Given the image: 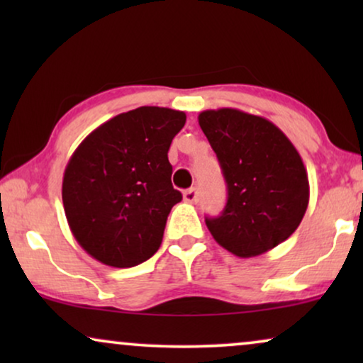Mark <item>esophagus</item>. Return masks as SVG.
I'll return each mask as SVG.
<instances>
[{
	"mask_svg": "<svg viewBox=\"0 0 363 363\" xmlns=\"http://www.w3.org/2000/svg\"><path fill=\"white\" fill-rule=\"evenodd\" d=\"M183 200L186 203H196L198 200V190L196 188H190V190H186L183 193Z\"/></svg>",
	"mask_w": 363,
	"mask_h": 363,
	"instance_id": "obj_1",
	"label": "esophagus"
}]
</instances>
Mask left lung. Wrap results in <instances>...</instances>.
I'll return each instance as SVG.
<instances>
[{
    "instance_id": "1",
    "label": "left lung",
    "mask_w": 363,
    "mask_h": 363,
    "mask_svg": "<svg viewBox=\"0 0 363 363\" xmlns=\"http://www.w3.org/2000/svg\"><path fill=\"white\" fill-rule=\"evenodd\" d=\"M198 123L228 186L221 216L205 220L215 241L240 257L286 241L309 205V178L292 142L267 118L238 108L203 111Z\"/></svg>"
}]
</instances>
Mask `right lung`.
<instances>
[{"mask_svg":"<svg viewBox=\"0 0 363 363\" xmlns=\"http://www.w3.org/2000/svg\"><path fill=\"white\" fill-rule=\"evenodd\" d=\"M185 112L138 107L89 133L69 158L62 203L74 238L94 259L133 267L158 251L182 193L172 185L168 148Z\"/></svg>","mask_w":363,"mask_h":363,"instance_id":"right-lung-1","label":"right lung"}]
</instances>
